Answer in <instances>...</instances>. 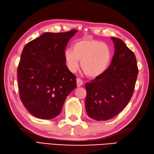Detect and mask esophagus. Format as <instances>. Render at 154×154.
<instances>
[{"mask_svg": "<svg viewBox=\"0 0 154 154\" xmlns=\"http://www.w3.org/2000/svg\"><path fill=\"white\" fill-rule=\"evenodd\" d=\"M76 84H77V86L78 87H80V86H82L84 84V82L81 79H80V78H77Z\"/></svg>", "mask_w": 154, "mask_h": 154, "instance_id": "obj_1", "label": "esophagus"}]
</instances>
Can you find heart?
Instances as JSON below:
<instances>
[{
    "label": "heart",
    "mask_w": 154,
    "mask_h": 154,
    "mask_svg": "<svg viewBox=\"0 0 154 154\" xmlns=\"http://www.w3.org/2000/svg\"><path fill=\"white\" fill-rule=\"evenodd\" d=\"M64 58L72 72L78 70L80 60L85 74L90 78H97L108 68L111 59V50L105 43L84 38L75 42L72 50L68 49L64 51Z\"/></svg>",
    "instance_id": "1"
}]
</instances>
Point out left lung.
I'll return each mask as SVG.
<instances>
[{
  "mask_svg": "<svg viewBox=\"0 0 154 154\" xmlns=\"http://www.w3.org/2000/svg\"><path fill=\"white\" fill-rule=\"evenodd\" d=\"M115 54L100 76L86 84V110L90 118L106 121L123 109L133 95L138 69L134 53L122 41L111 37Z\"/></svg>",
  "mask_w": 154,
  "mask_h": 154,
  "instance_id": "left-lung-1",
  "label": "left lung"
}]
</instances>
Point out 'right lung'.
Returning a JSON list of instances; mask_svg holds the SVG:
<instances>
[{"label":"right lung","instance_id":"obj_1","mask_svg":"<svg viewBox=\"0 0 154 154\" xmlns=\"http://www.w3.org/2000/svg\"><path fill=\"white\" fill-rule=\"evenodd\" d=\"M77 32H47L23 47L18 66L20 97L34 117H56L68 94L76 87V77L66 65L64 53Z\"/></svg>","mask_w":154,"mask_h":154}]
</instances>
